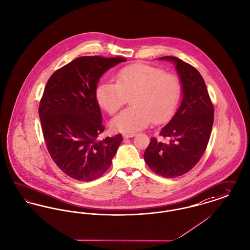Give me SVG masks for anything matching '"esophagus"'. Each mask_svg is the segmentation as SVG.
<instances>
[{
  "instance_id": "esophagus-1",
  "label": "esophagus",
  "mask_w": 250,
  "mask_h": 250,
  "mask_svg": "<svg viewBox=\"0 0 250 250\" xmlns=\"http://www.w3.org/2000/svg\"><path fill=\"white\" fill-rule=\"evenodd\" d=\"M136 133H134V132H131V133H123V137H125V138H128V137H133L134 136Z\"/></svg>"
}]
</instances>
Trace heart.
<instances>
[{
    "label": "heart",
    "mask_w": 250,
    "mask_h": 250,
    "mask_svg": "<svg viewBox=\"0 0 250 250\" xmlns=\"http://www.w3.org/2000/svg\"><path fill=\"white\" fill-rule=\"evenodd\" d=\"M181 93L180 81L174 74L143 63H134L118 71L116 83H101L96 98L109 115L113 116L131 98L133 106L121 112L112 121L114 129L134 132L151 121L163 123L176 110Z\"/></svg>",
    "instance_id": "b5f03b06"
}]
</instances>
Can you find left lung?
Masks as SVG:
<instances>
[{
	"label": "left lung",
	"instance_id": "left-lung-1",
	"mask_svg": "<svg viewBox=\"0 0 250 250\" xmlns=\"http://www.w3.org/2000/svg\"><path fill=\"white\" fill-rule=\"evenodd\" d=\"M161 60L175 63L183 87L182 103L159 135L167 141L150 138L144 159L150 169L166 178L189 171L207 149L214 118V107L198 70L175 57Z\"/></svg>",
	"mask_w": 250,
	"mask_h": 250
}]
</instances>
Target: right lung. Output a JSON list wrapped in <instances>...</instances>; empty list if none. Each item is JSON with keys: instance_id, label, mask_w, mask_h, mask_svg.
<instances>
[{"instance_id": "obj_1", "label": "right lung", "mask_w": 250, "mask_h": 250, "mask_svg": "<svg viewBox=\"0 0 250 250\" xmlns=\"http://www.w3.org/2000/svg\"><path fill=\"white\" fill-rule=\"evenodd\" d=\"M126 61L122 57H80L55 71L46 83L39 106L44 142L56 165L73 179L99 178L117 153L120 133L100 138L105 126L96 89L108 69Z\"/></svg>"}]
</instances>
